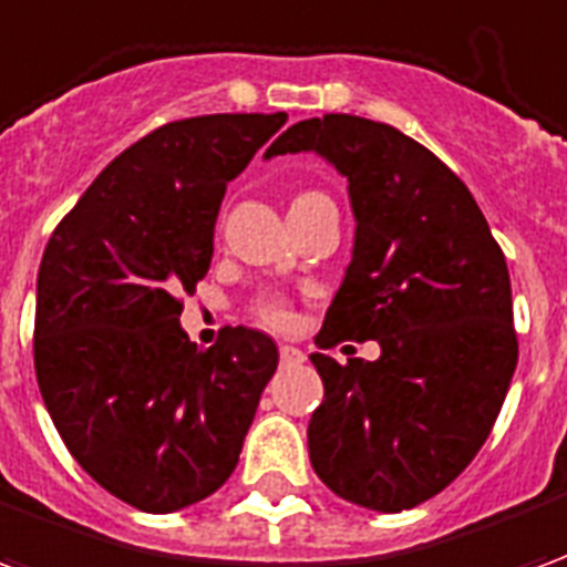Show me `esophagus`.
Here are the masks:
<instances>
[{"label":"esophagus","mask_w":567,"mask_h":567,"mask_svg":"<svg viewBox=\"0 0 567 567\" xmlns=\"http://www.w3.org/2000/svg\"><path fill=\"white\" fill-rule=\"evenodd\" d=\"M279 361H282V368H300L303 364V352L295 349V346H279Z\"/></svg>","instance_id":"esophagus-1"}]
</instances>
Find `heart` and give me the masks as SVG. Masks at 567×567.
I'll return each mask as SVG.
<instances>
[{"instance_id": "b5f03b06", "label": "heart", "mask_w": 567, "mask_h": 567, "mask_svg": "<svg viewBox=\"0 0 567 567\" xmlns=\"http://www.w3.org/2000/svg\"><path fill=\"white\" fill-rule=\"evenodd\" d=\"M248 316L270 331H291L295 328V307L282 295H258L248 303Z\"/></svg>"}]
</instances>
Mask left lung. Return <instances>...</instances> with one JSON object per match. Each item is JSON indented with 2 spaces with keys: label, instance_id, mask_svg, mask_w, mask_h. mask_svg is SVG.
Listing matches in <instances>:
<instances>
[{
  "label": "left lung",
  "instance_id": "8db88e82",
  "mask_svg": "<svg viewBox=\"0 0 567 567\" xmlns=\"http://www.w3.org/2000/svg\"><path fill=\"white\" fill-rule=\"evenodd\" d=\"M297 151H319L349 178L358 221L316 343L382 346L377 361L309 355L324 382L309 458L340 498L410 511L474 462L511 389L519 343L507 260L462 178L401 130L309 117L267 157Z\"/></svg>",
  "mask_w": 567,
  "mask_h": 567
}]
</instances>
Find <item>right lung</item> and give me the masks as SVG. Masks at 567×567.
<instances>
[{
    "label": "right lung",
    "mask_w": 567,
    "mask_h": 567,
    "mask_svg": "<svg viewBox=\"0 0 567 567\" xmlns=\"http://www.w3.org/2000/svg\"><path fill=\"white\" fill-rule=\"evenodd\" d=\"M288 115L169 121L121 151L48 239L32 358L72 458L145 513L182 511L234 474L279 364L267 333L178 324L212 260L227 182Z\"/></svg>",
    "instance_id": "1"
}]
</instances>
